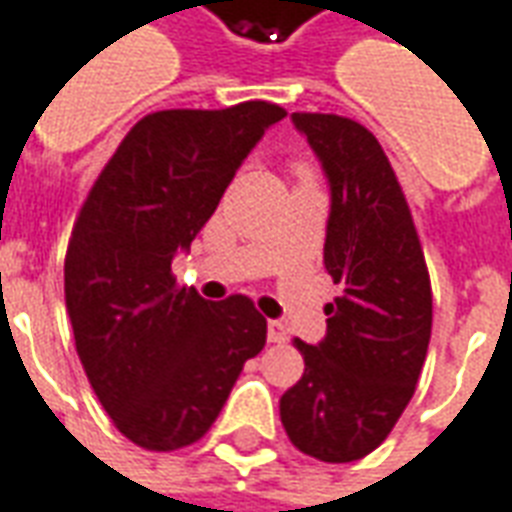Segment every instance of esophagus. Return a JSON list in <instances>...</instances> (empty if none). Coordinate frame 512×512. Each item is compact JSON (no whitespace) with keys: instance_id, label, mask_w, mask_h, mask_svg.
Instances as JSON below:
<instances>
[{"instance_id":"34e87169","label":"esophagus","mask_w":512,"mask_h":512,"mask_svg":"<svg viewBox=\"0 0 512 512\" xmlns=\"http://www.w3.org/2000/svg\"><path fill=\"white\" fill-rule=\"evenodd\" d=\"M288 340V329L279 321H268V343H285Z\"/></svg>"}]
</instances>
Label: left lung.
<instances>
[{"label": "left lung", "instance_id": "left-lung-1", "mask_svg": "<svg viewBox=\"0 0 512 512\" xmlns=\"http://www.w3.org/2000/svg\"><path fill=\"white\" fill-rule=\"evenodd\" d=\"M332 186L323 266L343 293L326 304V337L293 340L304 373L279 400L293 447L326 463L365 458L392 433L417 389L433 293L406 194L362 123L293 112Z\"/></svg>", "mask_w": 512, "mask_h": 512}]
</instances>
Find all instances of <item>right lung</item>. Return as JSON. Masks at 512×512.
<instances>
[{
  "label": "right lung",
  "mask_w": 512,
  "mask_h": 512,
  "mask_svg": "<svg viewBox=\"0 0 512 512\" xmlns=\"http://www.w3.org/2000/svg\"><path fill=\"white\" fill-rule=\"evenodd\" d=\"M285 115L268 101L145 115L73 222L65 307L76 354L136 447L172 452L200 441L246 359L266 345V318L252 299L205 301L178 288L172 257L189 249L235 169Z\"/></svg>",
  "instance_id": "add662e5"
}]
</instances>
